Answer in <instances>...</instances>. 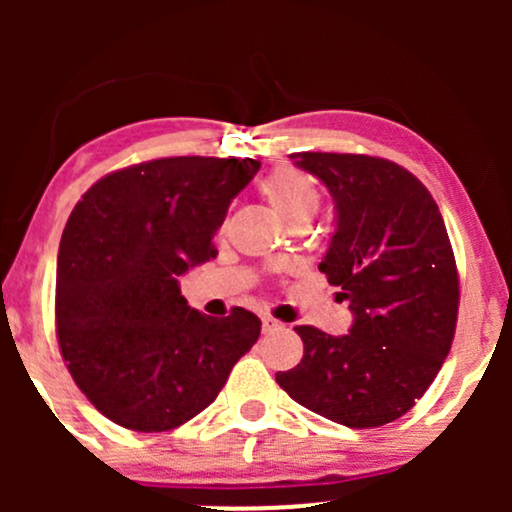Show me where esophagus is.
<instances>
[{"instance_id": "1", "label": "esophagus", "mask_w": 512, "mask_h": 512, "mask_svg": "<svg viewBox=\"0 0 512 512\" xmlns=\"http://www.w3.org/2000/svg\"><path fill=\"white\" fill-rule=\"evenodd\" d=\"M281 327H284V325H281L279 320H274V317H269V315L262 317V332H264V334L281 330Z\"/></svg>"}]
</instances>
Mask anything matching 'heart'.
<instances>
[{"label": "heart", "instance_id": "heart-1", "mask_svg": "<svg viewBox=\"0 0 512 512\" xmlns=\"http://www.w3.org/2000/svg\"><path fill=\"white\" fill-rule=\"evenodd\" d=\"M262 195L286 223L310 221L320 209V192L313 178L293 166L274 168L262 180Z\"/></svg>", "mask_w": 512, "mask_h": 512}]
</instances>
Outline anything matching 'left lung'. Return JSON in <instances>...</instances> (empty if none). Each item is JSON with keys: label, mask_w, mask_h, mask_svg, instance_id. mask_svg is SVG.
Masks as SVG:
<instances>
[{"label": "left lung", "mask_w": 512, "mask_h": 512, "mask_svg": "<svg viewBox=\"0 0 512 512\" xmlns=\"http://www.w3.org/2000/svg\"><path fill=\"white\" fill-rule=\"evenodd\" d=\"M330 190L337 228L320 272L354 313L349 334L296 327L303 358L276 373L291 399L349 428L399 419L433 383L457 325L445 221L419 178L385 158L291 154Z\"/></svg>", "instance_id": "left-lung-1"}]
</instances>
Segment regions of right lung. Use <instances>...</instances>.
Returning <instances> with one entry per match:
<instances>
[{"label": "right lung", "mask_w": 512, "mask_h": 512, "mask_svg": "<svg viewBox=\"0 0 512 512\" xmlns=\"http://www.w3.org/2000/svg\"><path fill=\"white\" fill-rule=\"evenodd\" d=\"M257 170L255 158H156L105 175L74 207L57 255V339L74 383L115 424L182 426L260 337L250 310L190 308L178 279L214 260L216 231Z\"/></svg>", "instance_id": "1"}]
</instances>
